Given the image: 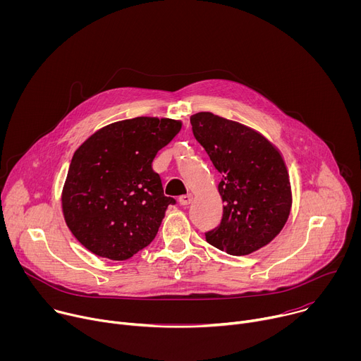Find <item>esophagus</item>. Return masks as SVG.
I'll list each match as a JSON object with an SVG mask.
<instances>
[{
  "mask_svg": "<svg viewBox=\"0 0 361 361\" xmlns=\"http://www.w3.org/2000/svg\"><path fill=\"white\" fill-rule=\"evenodd\" d=\"M180 204L181 205H184V207H185V205H190L191 202H192V195L191 194H187V195H183V197H180Z\"/></svg>",
  "mask_w": 361,
  "mask_h": 361,
  "instance_id": "esophagus-1",
  "label": "esophagus"
}]
</instances>
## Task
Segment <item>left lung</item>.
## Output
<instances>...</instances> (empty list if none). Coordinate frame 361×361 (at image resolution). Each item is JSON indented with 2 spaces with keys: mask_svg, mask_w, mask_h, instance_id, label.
Segmentation results:
<instances>
[{
  "mask_svg": "<svg viewBox=\"0 0 361 361\" xmlns=\"http://www.w3.org/2000/svg\"><path fill=\"white\" fill-rule=\"evenodd\" d=\"M190 123L195 140L223 174V219L205 233V240L231 255L267 245L283 230L291 209L290 178L280 151L260 133L213 113H197Z\"/></svg>",
  "mask_w": 361,
  "mask_h": 361,
  "instance_id": "obj_1",
  "label": "left lung"
}]
</instances>
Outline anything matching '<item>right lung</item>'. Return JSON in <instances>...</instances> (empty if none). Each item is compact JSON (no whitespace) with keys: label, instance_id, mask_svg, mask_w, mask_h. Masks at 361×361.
Segmentation results:
<instances>
[{"label":"right lung","instance_id":"obj_1","mask_svg":"<svg viewBox=\"0 0 361 361\" xmlns=\"http://www.w3.org/2000/svg\"><path fill=\"white\" fill-rule=\"evenodd\" d=\"M180 130L177 120L137 117L102 127L78 147L61 202L87 250L120 262L154 240L176 200L164 195L152 160Z\"/></svg>","mask_w":361,"mask_h":361}]
</instances>
